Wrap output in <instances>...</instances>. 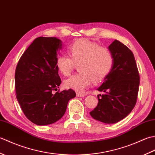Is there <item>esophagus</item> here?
<instances>
[{"label": "esophagus", "instance_id": "obj_1", "mask_svg": "<svg viewBox=\"0 0 155 155\" xmlns=\"http://www.w3.org/2000/svg\"><path fill=\"white\" fill-rule=\"evenodd\" d=\"M86 96V94H84V93H77V97H83Z\"/></svg>", "mask_w": 155, "mask_h": 155}]
</instances>
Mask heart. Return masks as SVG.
I'll return each instance as SVG.
<instances>
[{
	"instance_id": "b5f03b06",
	"label": "heart",
	"mask_w": 155,
	"mask_h": 155,
	"mask_svg": "<svg viewBox=\"0 0 155 155\" xmlns=\"http://www.w3.org/2000/svg\"><path fill=\"white\" fill-rule=\"evenodd\" d=\"M69 57L59 55L56 59V67L65 77L71 74L76 65L80 72L64 81L65 87L78 92L83 91L93 83L104 80L113 64V57L106 47L88 39L80 38L68 46Z\"/></svg>"
}]
</instances>
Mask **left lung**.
I'll use <instances>...</instances> for the list:
<instances>
[{"label":"left lung","mask_w":155,"mask_h":155,"mask_svg":"<svg viewBox=\"0 0 155 155\" xmlns=\"http://www.w3.org/2000/svg\"><path fill=\"white\" fill-rule=\"evenodd\" d=\"M113 64L104 83L97 88L103 94L97 96L98 103L90 112L94 119L107 124L123 119L135 106L140 77L133 52L117 40L108 47Z\"/></svg>","instance_id":"left-lung-1"}]
</instances>
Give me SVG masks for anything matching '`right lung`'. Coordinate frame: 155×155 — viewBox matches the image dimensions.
I'll return each instance as SVG.
<instances>
[{
	"label": "right lung",
	"instance_id": "obj_1",
	"mask_svg": "<svg viewBox=\"0 0 155 155\" xmlns=\"http://www.w3.org/2000/svg\"><path fill=\"white\" fill-rule=\"evenodd\" d=\"M61 48L62 41L57 37H38L16 66V98L26 117L37 125L51 124L61 119L68 102L76 97L71 88L52 93L61 83L56 67L57 52Z\"/></svg>",
	"mask_w": 155,
	"mask_h": 155
}]
</instances>
